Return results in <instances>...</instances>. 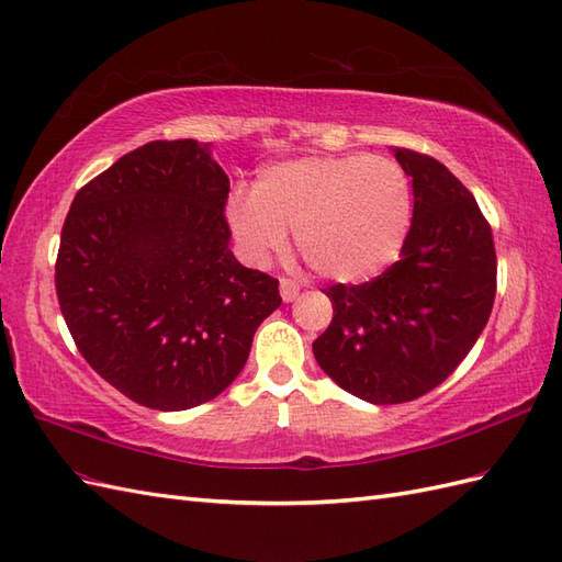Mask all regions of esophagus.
<instances>
[{
  "label": "esophagus",
  "mask_w": 562,
  "mask_h": 562,
  "mask_svg": "<svg viewBox=\"0 0 562 562\" xmlns=\"http://www.w3.org/2000/svg\"><path fill=\"white\" fill-rule=\"evenodd\" d=\"M279 289H281V297L283 303H293V300L300 295V285L291 279H281L279 281Z\"/></svg>",
  "instance_id": "34e87169"
}]
</instances>
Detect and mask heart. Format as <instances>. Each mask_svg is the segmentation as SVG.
<instances>
[{
	"mask_svg": "<svg viewBox=\"0 0 562 562\" xmlns=\"http://www.w3.org/2000/svg\"><path fill=\"white\" fill-rule=\"evenodd\" d=\"M226 218L255 265L283 250L285 231L293 228L297 252L319 277L358 283L398 257L413 218V190L389 157H300L259 171L250 198L231 200Z\"/></svg>",
	"mask_w": 562,
	"mask_h": 562,
	"instance_id": "obj_1",
	"label": "heart"
}]
</instances>
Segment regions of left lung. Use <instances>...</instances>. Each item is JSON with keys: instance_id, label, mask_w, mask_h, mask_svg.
<instances>
[{"instance_id": "left-lung-1", "label": "left lung", "mask_w": 562, "mask_h": 562, "mask_svg": "<svg viewBox=\"0 0 562 562\" xmlns=\"http://www.w3.org/2000/svg\"><path fill=\"white\" fill-rule=\"evenodd\" d=\"M393 155L415 195L398 262L374 281L326 289L334 319L312 344L340 389L374 405L415 401L453 374L496 297L494 236L474 195L434 157Z\"/></svg>"}]
</instances>
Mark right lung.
<instances>
[{"label": "right lung", "instance_id": "obj_1", "mask_svg": "<svg viewBox=\"0 0 562 562\" xmlns=\"http://www.w3.org/2000/svg\"><path fill=\"white\" fill-rule=\"evenodd\" d=\"M228 176L212 145L155 140L76 193L57 255L80 355L133 403L176 413L216 398L248 362L279 281L228 248Z\"/></svg>", "mask_w": 562, "mask_h": 562}]
</instances>
